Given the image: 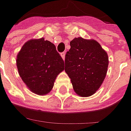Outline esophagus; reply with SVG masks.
Returning <instances> with one entry per match:
<instances>
[{"instance_id":"esophagus-1","label":"esophagus","mask_w":131,"mask_h":131,"mask_svg":"<svg viewBox=\"0 0 131 131\" xmlns=\"http://www.w3.org/2000/svg\"><path fill=\"white\" fill-rule=\"evenodd\" d=\"M60 55H61V58L64 60V59H65V53H64V52H62V53H61Z\"/></svg>"}]
</instances>
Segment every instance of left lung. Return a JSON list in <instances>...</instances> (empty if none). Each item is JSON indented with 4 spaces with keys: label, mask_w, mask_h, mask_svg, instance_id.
<instances>
[{
    "label": "left lung",
    "mask_w": 131,
    "mask_h": 131,
    "mask_svg": "<svg viewBox=\"0 0 131 131\" xmlns=\"http://www.w3.org/2000/svg\"><path fill=\"white\" fill-rule=\"evenodd\" d=\"M65 55V72L74 92L81 97L92 96L105 79L109 58L95 40L75 38Z\"/></svg>",
    "instance_id": "8db88e82"
}]
</instances>
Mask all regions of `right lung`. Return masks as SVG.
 <instances>
[{
    "label": "right lung",
    "mask_w": 131,
    "mask_h": 131,
    "mask_svg": "<svg viewBox=\"0 0 131 131\" xmlns=\"http://www.w3.org/2000/svg\"><path fill=\"white\" fill-rule=\"evenodd\" d=\"M16 67L27 87L43 96L52 90L58 74L64 70V62L54 44L42 38L23 45L16 57Z\"/></svg>",
    "instance_id": "add662e5"
}]
</instances>
